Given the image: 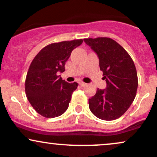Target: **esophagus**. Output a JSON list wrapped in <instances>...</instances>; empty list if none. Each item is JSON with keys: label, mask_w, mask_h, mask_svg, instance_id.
I'll return each mask as SVG.
<instances>
[{"label": "esophagus", "mask_w": 157, "mask_h": 157, "mask_svg": "<svg viewBox=\"0 0 157 157\" xmlns=\"http://www.w3.org/2000/svg\"><path fill=\"white\" fill-rule=\"evenodd\" d=\"M79 84H80V86H82V87H84V86H86V82H79Z\"/></svg>", "instance_id": "34e87169"}]
</instances>
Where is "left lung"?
I'll return each mask as SVG.
<instances>
[{"mask_svg":"<svg viewBox=\"0 0 157 157\" xmlns=\"http://www.w3.org/2000/svg\"><path fill=\"white\" fill-rule=\"evenodd\" d=\"M99 58L100 70L105 80V89H97L89 100L91 111L97 118L114 120L124 114L136 97L137 73L130 55L109 37L84 39Z\"/></svg>","mask_w":157,"mask_h":157,"instance_id":"left-lung-1","label":"left lung"}]
</instances>
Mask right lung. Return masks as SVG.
Segmentation results:
<instances>
[{
    "label": "right lung",
    "instance_id": "obj_1",
    "mask_svg": "<svg viewBox=\"0 0 157 157\" xmlns=\"http://www.w3.org/2000/svg\"><path fill=\"white\" fill-rule=\"evenodd\" d=\"M82 39L48 45L34 58L27 72L25 91L28 100L37 113L46 118L62 115L69 105L77 82L68 83L60 76L71 52Z\"/></svg>",
    "mask_w": 157,
    "mask_h": 157
}]
</instances>
